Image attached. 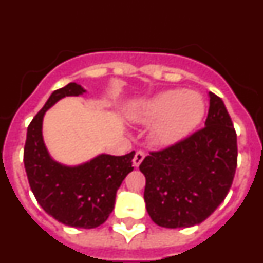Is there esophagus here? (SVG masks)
<instances>
[{
    "mask_svg": "<svg viewBox=\"0 0 263 263\" xmlns=\"http://www.w3.org/2000/svg\"><path fill=\"white\" fill-rule=\"evenodd\" d=\"M143 158H145V153H143L142 150H138V152L136 153V155H134V158H133L134 166L138 167L139 164H141V162L143 160Z\"/></svg>",
    "mask_w": 263,
    "mask_h": 263,
    "instance_id": "obj_1",
    "label": "esophagus"
}]
</instances>
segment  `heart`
<instances>
[{"instance_id":"b5f03b06","label":"heart","mask_w":263,"mask_h":263,"mask_svg":"<svg viewBox=\"0 0 263 263\" xmlns=\"http://www.w3.org/2000/svg\"><path fill=\"white\" fill-rule=\"evenodd\" d=\"M205 113L203 97L194 90L171 89L145 104L134 116L138 122H155L153 138L160 145H173L192 133Z\"/></svg>"}]
</instances>
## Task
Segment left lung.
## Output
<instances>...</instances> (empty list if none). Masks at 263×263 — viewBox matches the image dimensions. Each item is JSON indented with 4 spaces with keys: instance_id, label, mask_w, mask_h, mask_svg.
Segmentation results:
<instances>
[{
    "instance_id": "1",
    "label": "left lung",
    "mask_w": 263,
    "mask_h": 263,
    "mask_svg": "<svg viewBox=\"0 0 263 263\" xmlns=\"http://www.w3.org/2000/svg\"><path fill=\"white\" fill-rule=\"evenodd\" d=\"M237 167V134L222 100L210 92L205 126L174 145L150 152L139 164L146 210L163 228H188L224 201Z\"/></svg>"
}]
</instances>
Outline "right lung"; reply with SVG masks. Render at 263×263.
<instances>
[{"label": "right lung", "mask_w": 263, "mask_h": 263, "mask_svg": "<svg viewBox=\"0 0 263 263\" xmlns=\"http://www.w3.org/2000/svg\"><path fill=\"white\" fill-rule=\"evenodd\" d=\"M83 92L76 83L53 90L27 127L23 162L32 194L48 215L68 227L92 229L104 224L115 208L117 190L134 168L136 152L122 157L101 154L78 167L51 159L42 138L43 116L58 100Z\"/></svg>", "instance_id": "add662e5"}]
</instances>
